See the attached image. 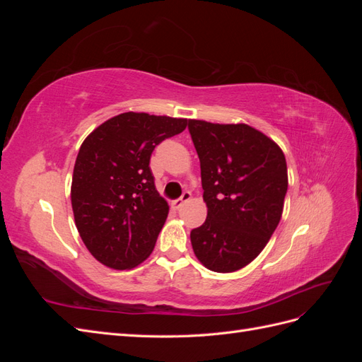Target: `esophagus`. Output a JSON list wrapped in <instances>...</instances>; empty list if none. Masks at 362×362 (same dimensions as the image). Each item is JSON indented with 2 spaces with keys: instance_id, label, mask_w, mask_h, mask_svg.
I'll list each match as a JSON object with an SVG mask.
<instances>
[{
  "instance_id": "1",
  "label": "esophagus",
  "mask_w": 362,
  "mask_h": 362,
  "mask_svg": "<svg viewBox=\"0 0 362 362\" xmlns=\"http://www.w3.org/2000/svg\"><path fill=\"white\" fill-rule=\"evenodd\" d=\"M190 198H192V193H190V192H184L180 199H177V201H173V202H172V206L175 208V210H180V208H181L185 202H189V201H190Z\"/></svg>"
}]
</instances>
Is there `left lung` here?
Returning a JSON list of instances; mask_svg holds the SVG:
<instances>
[{"mask_svg":"<svg viewBox=\"0 0 362 362\" xmlns=\"http://www.w3.org/2000/svg\"><path fill=\"white\" fill-rule=\"evenodd\" d=\"M201 161L205 222L190 233L196 258L217 273L246 267L281 221L288 187L282 149L246 124L189 119Z\"/></svg>","mask_w":362,"mask_h":362,"instance_id":"obj_1","label":"left lung"}]
</instances>
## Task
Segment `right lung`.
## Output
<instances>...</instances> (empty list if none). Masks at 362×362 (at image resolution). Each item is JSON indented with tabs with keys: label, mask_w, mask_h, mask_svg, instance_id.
Masks as SVG:
<instances>
[{
	"label": "right lung",
	"mask_w": 362,
	"mask_h": 362,
	"mask_svg": "<svg viewBox=\"0 0 362 362\" xmlns=\"http://www.w3.org/2000/svg\"><path fill=\"white\" fill-rule=\"evenodd\" d=\"M187 119L120 113L87 136L75 160L71 202L83 243L101 262L127 270L154 250L169 205L149 169L154 148Z\"/></svg>",
	"instance_id": "obj_1"
}]
</instances>
